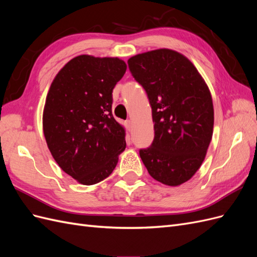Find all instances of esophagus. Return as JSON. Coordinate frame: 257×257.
Returning a JSON list of instances; mask_svg holds the SVG:
<instances>
[{"mask_svg":"<svg viewBox=\"0 0 257 257\" xmlns=\"http://www.w3.org/2000/svg\"><path fill=\"white\" fill-rule=\"evenodd\" d=\"M125 124H126V127H127V130H128V131H131V130H132V126H133V122H132L131 120H127V121L125 122Z\"/></svg>","mask_w":257,"mask_h":257,"instance_id":"obj_1","label":"esophagus"}]
</instances>
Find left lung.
<instances>
[{
    "instance_id": "obj_1",
    "label": "left lung",
    "mask_w": 257,
    "mask_h": 257,
    "mask_svg": "<svg viewBox=\"0 0 257 257\" xmlns=\"http://www.w3.org/2000/svg\"><path fill=\"white\" fill-rule=\"evenodd\" d=\"M152 108L154 139L139 155L155 180L178 186L203 164L214 123L211 93L192 62L180 52L157 49L127 61Z\"/></svg>"
}]
</instances>
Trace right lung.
<instances>
[{"label":"right lung","instance_id":"add662e5","mask_svg":"<svg viewBox=\"0 0 257 257\" xmlns=\"http://www.w3.org/2000/svg\"><path fill=\"white\" fill-rule=\"evenodd\" d=\"M119 58L72 59L50 85L43 112L48 149L61 169L84 185L109 176L125 149V130L112 115V90L125 74Z\"/></svg>","mask_w":257,"mask_h":257}]
</instances>
